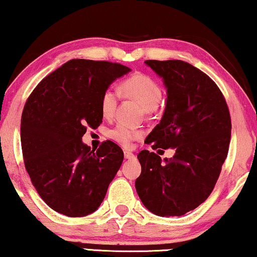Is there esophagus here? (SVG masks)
Here are the masks:
<instances>
[{
	"label": "esophagus",
	"instance_id": "34e87169",
	"mask_svg": "<svg viewBox=\"0 0 257 257\" xmlns=\"http://www.w3.org/2000/svg\"><path fill=\"white\" fill-rule=\"evenodd\" d=\"M124 158H125V159H128V160H129V159H134V158H135V155L133 154L132 152H129V151H124Z\"/></svg>",
	"mask_w": 257,
	"mask_h": 257
}]
</instances>
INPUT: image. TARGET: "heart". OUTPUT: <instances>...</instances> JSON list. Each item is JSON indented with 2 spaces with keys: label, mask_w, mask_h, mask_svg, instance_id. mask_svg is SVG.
Returning a JSON list of instances; mask_svg holds the SVG:
<instances>
[{
  "label": "heart",
  "mask_w": 257,
  "mask_h": 257,
  "mask_svg": "<svg viewBox=\"0 0 257 257\" xmlns=\"http://www.w3.org/2000/svg\"><path fill=\"white\" fill-rule=\"evenodd\" d=\"M119 92L122 96L136 100L146 111L157 109L162 96L159 84L153 78L142 73H136L122 82ZM117 102L118 93L115 90L108 89L103 92L100 97V111L104 117H111L117 106ZM109 136L124 147H129L133 141L141 138L142 132L124 124H118L110 131Z\"/></svg>",
  "instance_id": "heart-1"
}]
</instances>
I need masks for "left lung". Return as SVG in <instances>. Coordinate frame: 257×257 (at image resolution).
<instances>
[{"label": "left lung", "mask_w": 257, "mask_h": 257, "mask_svg": "<svg viewBox=\"0 0 257 257\" xmlns=\"http://www.w3.org/2000/svg\"><path fill=\"white\" fill-rule=\"evenodd\" d=\"M166 87L161 121L146 139L153 149L174 148L161 160L141 151L135 188L144 205L160 217L183 216L206 200L218 179L231 138L225 99L209 76L183 60H146Z\"/></svg>", "instance_id": "8db88e82"}]
</instances>
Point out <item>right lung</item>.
<instances>
[{
  "mask_svg": "<svg viewBox=\"0 0 257 257\" xmlns=\"http://www.w3.org/2000/svg\"><path fill=\"white\" fill-rule=\"evenodd\" d=\"M124 65L72 59L48 74L26 102L21 117L25 166L39 196L69 217L95 212L121 167L123 151L111 141L95 151L83 144L86 125L102 123L100 97Z\"/></svg>",
  "mask_w": 257,
  "mask_h": 257,
  "instance_id": "right-lung-1",
  "label": "right lung"
}]
</instances>
